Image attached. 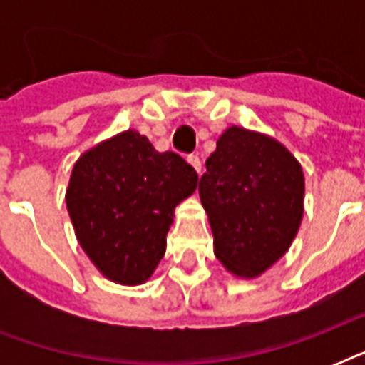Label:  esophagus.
Returning <instances> with one entry per match:
<instances>
[{"label": "esophagus", "mask_w": 365, "mask_h": 365, "mask_svg": "<svg viewBox=\"0 0 365 365\" xmlns=\"http://www.w3.org/2000/svg\"><path fill=\"white\" fill-rule=\"evenodd\" d=\"M187 163L191 166H193L195 170H197L200 174V170H202V163H200V159H199V157H197V155H189Z\"/></svg>", "instance_id": "1"}]
</instances>
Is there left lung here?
<instances>
[{
    "mask_svg": "<svg viewBox=\"0 0 365 365\" xmlns=\"http://www.w3.org/2000/svg\"><path fill=\"white\" fill-rule=\"evenodd\" d=\"M199 195L214 254L233 277H261L289 250L305 212V176L277 138L229 126L206 159Z\"/></svg>",
    "mask_w": 365,
    "mask_h": 365,
    "instance_id": "left-lung-1",
    "label": "left lung"
}]
</instances>
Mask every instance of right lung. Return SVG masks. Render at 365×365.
Wrapping results in <instances>:
<instances>
[{
	"label": "right lung",
	"instance_id": "add662e5",
	"mask_svg": "<svg viewBox=\"0 0 365 365\" xmlns=\"http://www.w3.org/2000/svg\"><path fill=\"white\" fill-rule=\"evenodd\" d=\"M197 183L193 166L159 153L134 128L102 140L76 160L66 189L77 242L111 282H148L165 255L174 210Z\"/></svg>",
	"mask_w": 365,
	"mask_h": 365
}]
</instances>
